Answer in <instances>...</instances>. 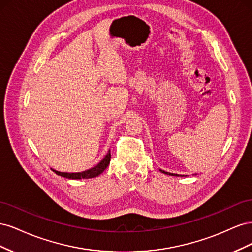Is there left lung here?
<instances>
[{"instance_id":"obj_1","label":"left lung","mask_w":252,"mask_h":252,"mask_svg":"<svg viewBox=\"0 0 252 252\" xmlns=\"http://www.w3.org/2000/svg\"><path fill=\"white\" fill-rule=\"evenodd\" d=\"M161 172L165 173V174H169V175H175V177H180L181 174H175V173H170V172H167V171H164V170H159ZM181 177H183V175H181Z\"/></svg>"}]
</instances>
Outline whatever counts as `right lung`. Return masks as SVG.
Listing matches in <instances>:
<instances>
[{
    "mask_svg": "<svg viewBox=\"0 0 252 252\" xmlns=\"http://www.w3.org/2000/svg\"><path fill=\"white\" fill-rule=\"evenodd\" d=\"M110 151H108V154L106 155V157L102 159V161L98 163L94 168H91L89 170L83 171V172H60L57 170H53L58 175H61V177H64L66 179H72V180H80V179H91V178H95L97 175H100L106 168H107L109 163H110Z\"/></svg>",
    "mask_w": 252,
    "mask_h": 252,
    "instance_id": "1",
    "label": "right lung"
}]
</instances>
